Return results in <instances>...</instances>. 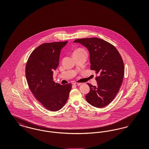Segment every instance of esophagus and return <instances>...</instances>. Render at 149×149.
Returning a JSON list of instances; mask_svg holds the SVG:
<instances>
[{
  "instance_id": "esophagus-1",
  "label": "esophagus",
  "mask_w": 149,
  "mask_h": 149,
  "mask_svg": "<svg viewBox=\"0 0 149 149\" xmlns=\"http://www.w3.org/2000/svg\"><path fill=\"white\" fill-rule=\"evenodd\" d=\"M72 84H73V85H75V86H78V85H81V83H74Z\"/></svg>"
}]
</instances>
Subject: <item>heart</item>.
I'll return each mask as SVG.
<instances>
[{
    "instance_id": "b5f03b06",
    "label": "heart",
    "mask_w": 149,
    "mask_h": 149,
    "mask_svg": "<svg viewBox=\"0 0 149 149\" xmlns=\"http://www.w3.org/2000/svg\"><path fill=\"white\" fill-rule=\"evenodd\" d=\"M79 53H85V54H86V52H85V50H84V49H81V48H79V49H78L77 50H75V51L74 52L73 54H79Z\"/></svg>"
}]
</instances>
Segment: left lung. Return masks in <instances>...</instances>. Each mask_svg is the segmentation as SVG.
I'll return each mask as SVG.
<instances>
[{
  "mask_svg": "<svg viewBox=\"0 0 149 149\" xmlns=\"http://www.w3.org/2000/svg\"><path fill=\"white\" fill-rule=\"evenodd\" d=\"M74 42L89 50L91 69L98 74L97 86L88 83L91 90L85 95L86 101L97 108L107 106L116 96L123 81L125 68L120 54L113 45L99 38L77 39Z\"/></svg>",
  "mask_w": 149,
  "mask_h": 149,
  "instance_id": "left-lung-1",
  "label": "left lung"
}]
</instances>
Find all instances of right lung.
<instances>
[{"instance_id": "1", "label": "right lung", "mask_w": 149, "mask_h": 149, "mask_svg": "<svg viewBox=\"0 0 149 149\" xmlns=\"http://www.w3.org/2000/svg\"><path fill=\"white\" fill-rule=\"evenodd\" d=\"M68 41L42 43L31 54L26 65L29 88L47 109L57 111L66 104L71 91L70 83H55L53 71L58 66L61 50Z\"/></svg>"}]
</instances>
